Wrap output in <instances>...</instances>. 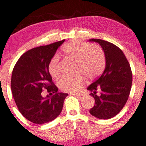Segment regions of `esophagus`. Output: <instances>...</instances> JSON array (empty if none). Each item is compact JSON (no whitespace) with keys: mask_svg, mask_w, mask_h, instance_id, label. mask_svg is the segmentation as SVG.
I'll list each match as a JSON object with an SVG mask.
<instances>
[{"mask_svg":"<svg viewBox=\"0 0 146 146\" xmlns=\"http://www.w3.org/2000/svg\"><path fill=\"white\" fill-rule=\"evenodd\" d=\"M72 95H74V96H82V94H80V93H71Z\"/></svg>","mask_w":146,"mask_h":146,"instance_id":"esophagus-1","label":"esophagus"}]
</instances>
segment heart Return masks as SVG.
Returning <instances> with one entry per match:
<instances>
[{
	"label": "heart",
	"mask_w": 146,
	"mask_h": 146,
	"mask_svg": "<svg viewBox=\"0 0 146 146\" xmlns=\"http://www.w3.org/2000/svg\"><path fill=\"white\" fill-rule=\"evenodd\" d=\"M61 50L65 56L74 61V71H77L72 75H64L58 81V86L64 92L77 93L84 83V75L93 80L104 70L105 53L98 44L71 40L65 43ZM59 57L55 56L48 62V70L53 78L59 75Z\"/></svg>",
	"instance_id": "b5f03b06"
}]
</instances>
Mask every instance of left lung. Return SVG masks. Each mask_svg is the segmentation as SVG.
I'll list each match as a JSON object with an SVG mask.
<instances>
[{"instance_id": "obj_1", "label": "left lung", "mask_w": 146, "mask_h": 146, "mask_svg": "<svg viewBox=\"0 0 146 146\" xmlns=\"http://www.w3.org/2000/svg\"><path fill=\"white\" fill-rule=\"evenodd\" d=\"M101 45L106 56V68L101 76L87 88L95 105L89 112L102 119L115 117L123 108L132 86V73L126 57L118 46L100 39H90ZM101 93L96 95V90Z\"/></svg>"}]
</instances>
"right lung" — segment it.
I'll list each match as a JSON object with an SVG mask.
<instances>
[{
	"label": "right lung",
	"instance_id": "obj_1",
	"mask_svg": "<svg viewBox=\"0 0 146 146\" xmlns=\"http://www.w3.org/2000/svg\"><path fill=\"white\" fill-rule=\"evenodd\" d=\"M65 40L31 48L21 56L15 64L11 89L20 113L27 119L44 124L53 121L61 113L67 93H58L48 70V62ZM47 90L51 98H43L41 92Z\"/></svg>",
	"mask_w": 146,
	"mask_h": 146
}]
</instances>
